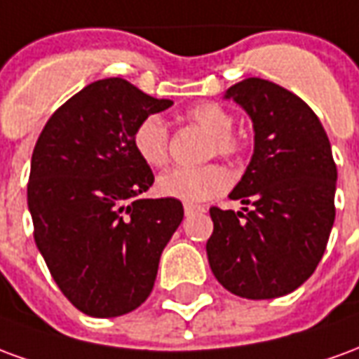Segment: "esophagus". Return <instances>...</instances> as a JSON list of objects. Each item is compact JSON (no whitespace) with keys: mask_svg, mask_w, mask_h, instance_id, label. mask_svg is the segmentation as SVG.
<instances>
[{"mask_svg":"<svg viewBox=\"0 0 359 359\" xmlns=\"http://www.w3.org/2000/svg\"><path fill=\"white\" fill-rule=\"evenodd\" d=\"M194 211H203L202 205H196V203H184V213L187 215H192Z\"/></svg>","mask_w":359,"mask_h":359,"instance_id":"1","label":"esophagus"}]
</instances>
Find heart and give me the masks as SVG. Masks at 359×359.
I'll list each match as a JSON object with an SVG mask.
<instances>
[{
    "label": "heart",
    "instance_id": "b5f03b06",
    "mask_svg": "<svg viewBox=\"0 0 359 359\" xmlns=\"http://www.w3.org/2000/svg\"><path fill=\"white\" fill-rule=\"evenodd\" d=\"M187 118L210 134L208 156L233 159L242 151V140L233 133V113L213 102L198 103L187 111ZM169 126L159 115H148L136 125L133 148L149 167H161L169 159ZM231 184L229 172L217 163L202 167H177L157 179V192L165 198L196 203L223 194Z\"/></svg>",
    "mask_w": 359,
    "mask_h": 359
}]
</instances>
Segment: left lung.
Wrapping results in <instances>:
<instances>
[{
	"label": "left lung",
	"mask_w": 359,
	"mask_h": 359,
	"mask_svg": "<svg viewBox=\"0 0 359 359\" xmlns=\"http://www.w3.org/2000/svg\"><path fill=\"white\" fill-rule=\"evenodd\" d=\"M225 97L254 123V156L229 194L252 210L211 208L208 259L229 292L278 298L311 277L327 248L337 190L331 142L308 103L275 82L246 79Z\"/></svg>",
	"instance_id": "8db88e82"
}]
</instances>
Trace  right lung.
I'll return each instance as SVG.
<instances>
[{"label": "right lung", "mask_w": 359, "mask_h": 359, "mask_svg": "<svg viewBox=\"0 0 359 359\" xmlns=\"http://www.w3.org/2000/svg\"><path fill=\"white\" fill-rule=\"evenodd\" d=\"M171 105L103 79L63 103L36 142L27 192L36 246L86 316H125L144 304L184 217L179 200L142 198L154 172L133 148L142 118Z\"/></svg>", "instance_id": "add662e5"}]
</instances>
